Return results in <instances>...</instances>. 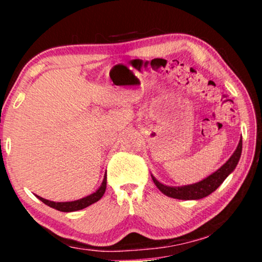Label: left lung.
Here are the masks:
<instances>
[{
  "mask_svg": "<svg viewBox=\"0 0 262 262\" xmlns=\"http://www.w3.org/2000/svg\"><path fill=\"white\" fill-rule=\"evenodd\" d=\"M241 152H242V138L239 139L237 148H236L234 154L230 156V159H229L227 162L220 168V169H217L214 173L204 179V180L195 182V184L180 186V187L167 186V185L161 184L160 181L156 180L155 177H152L151 175L152 181L154 184L156 185V187L159 188L163 194L170 196V198L181 199V200H198V199L205 198V196L216 191V189L223 184L225 179H227L229 175L234 171L239 161V157H241Z\"/></svg>",
  "mask_w": 262,
  "mask_h": 262,
  "instance_id": "1",
  "label": "left lung"
}]
</instances>
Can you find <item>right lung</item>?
<instances>
[{
	"mask_svg": "<svg viewBox=\"0 0 262 262\" xmlns=\"http://www.w3.org/2000/svg\"><path fill=\"white\" fill-rule=\"evenodd\" d=\"M106 185H107V178H106V174L105 177H103V180H102V184L100 185V187L96 189L94 193H92V194H89L87 196H84V198H81L78 200H74V202H60V203H56V202H51V200H48V199H44L41 198V196H38L39 200H41L42 203L46 204V205L52 207V209H56L58 211H62V212H73V211H78V210H82V209H85V207L92 205V204H94L98 202L102 198L103 193L106 191Z\"/></svg>",
	"mask_w": 262,
	"mask_h": 262,
	"instance_id": "1",
	"label": "right lung"
}]
</instances>
